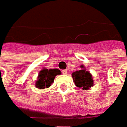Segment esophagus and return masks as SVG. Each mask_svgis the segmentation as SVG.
<instances>
[{"label":"esophagus","instance_id":"esophagus-1","mask_svg":"<svg viewBox=\"0 0 127 127\" xmlns=\"http://www.w3.org/2000/svg\"><path fill=\"white\" fill-rule=\"evenodd\" d=\"M62 72H63V73L64 74V75L67 73V70H63V71H62Z\"/></svg>","mask_w":127,"mask_h":127}]
</instances>
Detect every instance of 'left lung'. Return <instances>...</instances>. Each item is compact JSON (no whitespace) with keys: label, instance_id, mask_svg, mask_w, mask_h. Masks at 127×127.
Returning <instances> with one entry per match:
<instances>
[{"label":"left lung","instance_id":"8db88e82","mask_svg":"<svg viewBox=\"0 0 127 127\" xmlns=\"http://www.w3.org/2000/svg\"><path fill=\"white\" fill-rule=\"evenodd\" d=\"M81 70L73 72L71 76L76 86L82 90H88L93 86V79L90 71L87 70L83 64L81 66Z\"/></svg>","mask_w":127,"mask_h":127}]
</instances>
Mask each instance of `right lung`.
I'll return each instance as SVG.
<instances>
[{
    "mask_svg": "<svg viewBox=\"0 0 127 127\" xmlns=\"http://www.w3.org/2000/svg\"><path fill=\"white\" fill-rule=\"evenodd\" d=\"M60 74L61 71L59 69H47L43 67L39 72L37 79L35 82V87L38 89L49 88L54 82L56 76Z\"/></svg>",
    "mask_w": 127,
    "mask_h": 127,
    "instance_id": "obj_1",
    "label": "right lung"
}]
</instances>
